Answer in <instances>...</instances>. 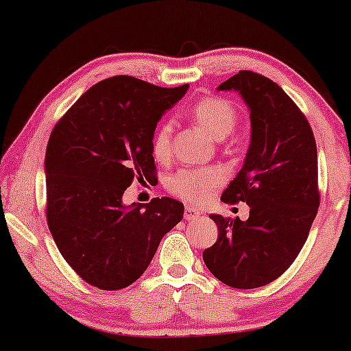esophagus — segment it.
<instances>
[{
  "label": "esophagus",
  "mask_w": 351,
  "mask_h": 351,
  "mask_svg": "<svg viewBox=\"0 0 351 351\" xmlns=\"http://www.w3.org/2000/svg\"><path fill=\"white\" fill-rule=\"evenodd\" d=\"M184 217H185V220H189V222H193V220L201 217V214H199V210L193 209V208H191V206H186L185 213H184Z\"/></svg>",
  "instance_id": "34e87169"
}]
</instances>
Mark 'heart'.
Listing matches in <instances>:
<instances>
[{"label": "heart", "instance_id": "heart-1", "mask_svg": "<svg viewBox=\"0 0 351 351\" xmlns=\"http://www.w3.org/2000/svg\"><path fill=\"white\" fill-rule=\"evenodd\" d=\"M191 118L203 126L214 138H225L238 124V112L234 105L225 97H203L191 105ZM152 155L158 162H167L172 158V126L161 123L152 136ZM222 176L213 167L182 169L167 182V189L177 198L190 204H203L217 189Z\"/></svg>", "mask_w": 351, "mask_h": 351}]
</instances>
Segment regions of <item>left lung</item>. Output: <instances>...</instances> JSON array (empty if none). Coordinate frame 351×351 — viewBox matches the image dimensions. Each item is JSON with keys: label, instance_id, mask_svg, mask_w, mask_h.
Here are the masks:
<instances>
[{"label": "left lung", "instance_id": "8db88e82", "mask_svg": "<svg viewBox=\"0 0 351 351\" xmlns=\"http://www.w3.org/2000/svg\"><path fill=\"white\" fill-rule=\"evenodd\" d=\"M251 110V145L223 203L249 204L246 222L213 214L219 238L203 252L223 285L256 289L280 278L308 238L319 208L318 153L308 119L267 76L241 70L223 81Z\"/></svg>", "mask_w": 351, "mask_h": 351}]
</instances>
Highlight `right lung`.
<instances>
[{
    "instance_id": "right-lung-1",
    "label": "right lung",
    "mask_w": 351,
    "mask_h": 351,
    "mask_svg": "<svg viewBox=\"0 0 351 351\" xmlns=\"http://www.w3.org/2000/svg\"><path fill=\"white\" fill-rule=\"evenodd\" d=\"M189 84L160 88L134 76L99 81L52 129L46 148V219L62 257L104 291L124 289L150 265L184 204H123L132 182L156 179L152 136Z\"/></svg>"
}]
</instances>
